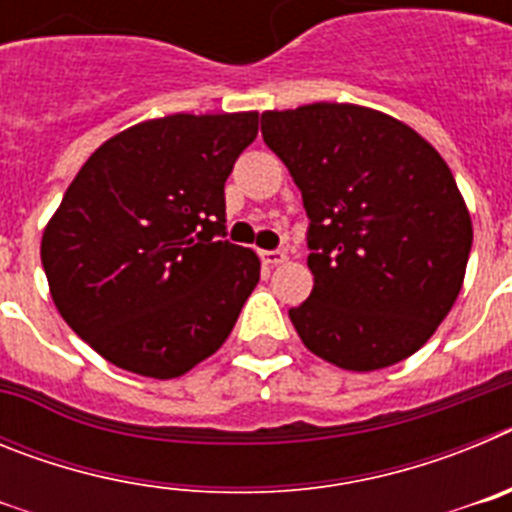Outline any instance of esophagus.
Instances as JSON below:
<instances>
[{"mask_svg": "<svg viewBox=\"0 0 512 512\" xmlns=\"http://www.w3.org/2000/svg\"><path fill=\"white\" fill-rule=\"evenodd\" d=\"M261 261H264V264H269V266H277V264H284V261H287V253L284 251H261Z\"/></svg>", "mask_w": 512, "mask_h": 512, "instance_id": "esophagus-1", "label": "esophagus"}]
</instances>
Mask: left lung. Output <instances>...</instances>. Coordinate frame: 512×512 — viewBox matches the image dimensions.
I'll use <instances>...</instances> for the list:
<instances>
[{
	"label": "left lung",
	"instance_id": "left-lung-1",
	"mask_svg": "<svg viewBox=\"0 0 512 512\" xmlns=\"http://www.w3.org/2000/svg\"><path fill=\"white\" fill-rule=\"evenodd\" d=\"M264 143L302 192L315 284L289 320L348 372L408 359L459 297L472 220L454 174L413 128L359 104L261 115Z\"/></svg>",
	"mask_w": 512,
	"mask_h": 512
}]
</instances>
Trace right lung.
I'll return each instance as SVG.
<instances>
[{
    "mask_svg": "<svg viewBox=\"0 0 512 512\" xmlns=\"http://www.w3.org/2000/svg\"><path fill=\"white\" fill-rule=\"evenodd\" d=\"M259 112L169 115L89 156L43 233L63 320L110 364L174 379L230 336L259 256L225 241V179Z\"/></svg>",
    "mask_w": 512,
    "mask_h": 512,
    "instance_id": "1",
    "label": "right lung"
}]
</instances>
